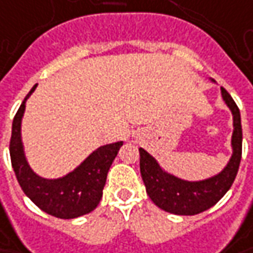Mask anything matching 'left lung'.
Masks as SVG:
<instances>
[{"label":"left lung","instance_id":"left-lung-1","mask_svg":"<svg viewBox=\"0 0 253 253\" xmlns=\"http://www.w3.org/2000/svg\"><path fill=\"white\" fill-rule=\"evenodd\" d=\"M214 83V80L210 78ZM215 84V83H214ZM222 100L232 115L231 154L227 165L218 173L200 180H186L165 170L160 162L144 148L140 151V172L147 195L164 211L176 215H195L213 207L232 186L240 168L242 154V126L238 106L231 95L221 88Z\"/></svg>","mask_w":253,"mask_h":253}]
</instances>
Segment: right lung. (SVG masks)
Segmentation results:
<instances>
[{"label":"right lung","mask_w":253,"mask_h":253,"mask_svg":"<svg viewBox=\"0 0 253 253\" xmlns=\"http://www.w3.org/2000/svg\"><path fill=\"white\" fill-rule=\"evenodd\" d=\"M38 84L25 96L12 122L9 143L11 162L16 179L35 205L57 218H77L91 213L99 205L108 172L123 141L105 144L92 151L77 168L60 178H43L32 169L22 141V119L26 100Z\"/></svg>","instance_id":"add662e5"}]
</instances>
